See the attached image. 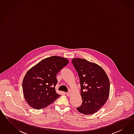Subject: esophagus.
Listing matches in <instances>:
<instances>
[{"mask_svg": "<svg viewBox=\"0 0 134 134\" xmlns=\"http://www.w3.org/2000/svg\"><path fill=\"white\" fill-rule=\"evenodd\" d=\"M71 92H70V91H69L68 92H67V95L68 96H70V95H71Z\"/></svg>", "mask_w": 134, "mask_h": 134, "instance_id": "obj_1", "label": "esophagus"}]
</instances>
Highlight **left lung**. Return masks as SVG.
Instances as JSON below:
<instances>
[{
    "label": "left lung",
    "mask_w": 134,
    "mask_h": 134,
    "mask_svg": "<svg viewBox=\"0 0 134 134\" xmlns=\"http://www.w3.org/2000/svg\"><path fill=\"white\" fill-rule=\"evenodd\" d=\"M72 62L78 73L81 87L82 102L77 109L85 115L94 114L108 100L109 79L104 69L95 63L79 58H74Z\"/></svg>",
    "instance_id": "left-lung-1"
}]
</instances>
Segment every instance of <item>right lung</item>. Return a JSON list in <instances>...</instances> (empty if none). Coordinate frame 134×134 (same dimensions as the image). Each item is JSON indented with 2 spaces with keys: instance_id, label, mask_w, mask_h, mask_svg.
Listing matches in <instances>:
<instances>
[{
  "instance_id": "obj_1",
  "label": "right lung",
  "mask_w": 134,
  "mask_h": 134,
  "mask_svg": "<svg viewBox=\"0 0 134 134\" xmlns=\"http://www.w3.org/2000/svg\"><path fill=\"white\" fill-rule=\"evenodd\" d=\"M69 62L67 58L53 56L42 60L27 72L23 90L24 99L31 108H45L60 96L55 91L56 76Z\"/></svg>"
}]
</instances>
